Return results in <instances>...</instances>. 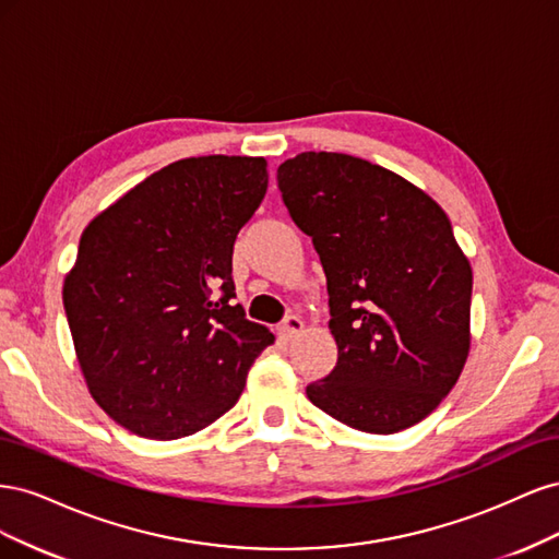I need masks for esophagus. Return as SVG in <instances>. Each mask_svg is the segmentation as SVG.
Segmentation results:
<instances>
[{
  "instance_id": "34e87169",
  "label": "esophagus",
  "mask_w": 559,
  "mask_h": 559,
  "mask_svg": "<svg viewBox=\"0 0 559 559\" xmlns=\"http://www.w3.org/2000/svg\"><path fill=\"white\" fill-rule=\"evenodd\" d=\"M302 326H306V324H302L300 317L289 314V317H286V319L282 321V324L277 326V331H280V335L284 337V341H294V337L302 331Z\"/></svg>"
}]
</instances>
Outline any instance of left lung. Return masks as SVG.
<instances>
[{"label": "left lung", "instance_id": "1", "mask_svg": "<svg viewBox=\"0 0 559 559\" xmlns=\"http://www.w3.org/2000/svg\"><path fill=\"white\" fill-rule=\"evenodd\" d=\"M282 200L324 265L331 376L308 399L368 433L431 415L471 349L473 270L438 202L364 158L302 151L277 167Z\"/></svg>", "mask_w": 559, "mask_h": 559}]
</instances>
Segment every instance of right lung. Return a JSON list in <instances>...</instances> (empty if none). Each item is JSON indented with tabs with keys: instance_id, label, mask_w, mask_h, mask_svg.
Returning <instances> with one entry per match:
<instances>
[{
	"instance_id": "add662e5",
	"label": "right lung",
	"mask_w": 559,
	"mask_h": 559,
	"mask_svg": "<svg viewBox=\"0 0 559 559\" xmlns=\"http://www.w3.org/2000/svg\"><path fill=\"white\" fill-rule=\"evenodd\" d=\"M265 189L261 156L183 158L83 228L67 324L91 396L130 433L175 441L210 427L275 343L230 306L233 245Z\"/></svg>"
}]
</instances>
